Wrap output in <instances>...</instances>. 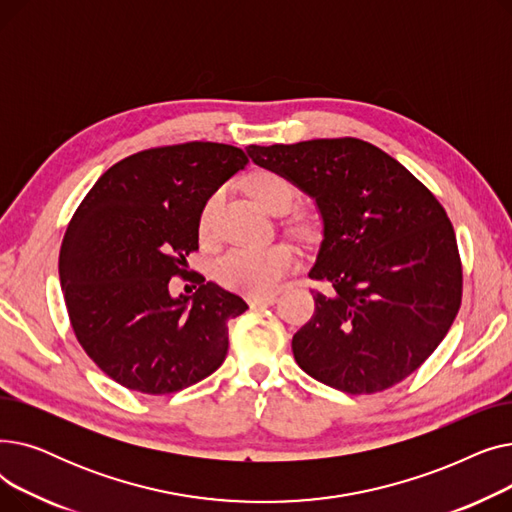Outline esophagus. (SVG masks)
<instances>
[{
	"label": "esophagus",
	"mask_w": 512,
	"mask_h": 512,
	"mask_svg": "<svg viewBox=\"0 0 512 512\" xmlns=\"http://www.w3.org/2000/svg\"><path fill=\"white\" fill-rule=\"evenodd\" d=\"M278 301L276 294H265V297H247V303L251 307H263V305H274Z\"/></svg>",
	"instance_id": "1"
}]
</instances>
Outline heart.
<instances>
[{"label":"heart","instance_id":"heart-1","mask_svg":"<svg viewBox=\"0 0 512 512\" xmlns=\"http://www.w3.org/2000/svg\"><path fill=\"white\" fill-rule=\"evenodd\" d=\"M249 191L257 203L272 215H284L294 207L297 191L280 174L257 172L249 180ZM222 201V191L213 193L199 215V236L211 240L215 234V215ZM297 251L284 242L270 247H236L224 253L215 263V278L230 290L265 297L280 288L288 274L297 270Z\"/></svg>","mask_w":512,"mask_h":512}]
</instances>
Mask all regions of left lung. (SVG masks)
Here are the masks:
<instances>
[{
	"label": "left lung",
	"mask_w": 512,
	"mask_h": 512,
	"mask_svg": "<svg viewBox=\"0 0 512 512\" xmlns=\"http://www.w3.org/2000/svg\"><path fill=\"white\" fill-rule=\"evenodd\" d=\"M259 168L309 195L324 238L309 278L315 313L292 336L299 367L348 394L411 375L448 334L463 270L444 207L394 157L359 139L247 147Z\"/></svg>",
	"instance_id": "obj_1"
}]
</instances>
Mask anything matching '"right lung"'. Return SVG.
<instances>
[{
  "mask_svg": "<svg viewBox=\"0 0 512 512\" xmlns=\"http://www.w3.org/2000/svg\"><path fill=\"white\" fill-rule=\"evenodd\" d=\"M247 164L224 143L147 149L107 170L72 215L60 251L70 324L124 388L170 394L224 363L228 319L247 303L205 278L193 297H172L170 278L199 249L205 201Z\"/></svg>",
  "mask_w": 512,
  "mask_h": 512,
  "instance_id": "add662e5",
  "label": "right lung"
}]
</instances>
